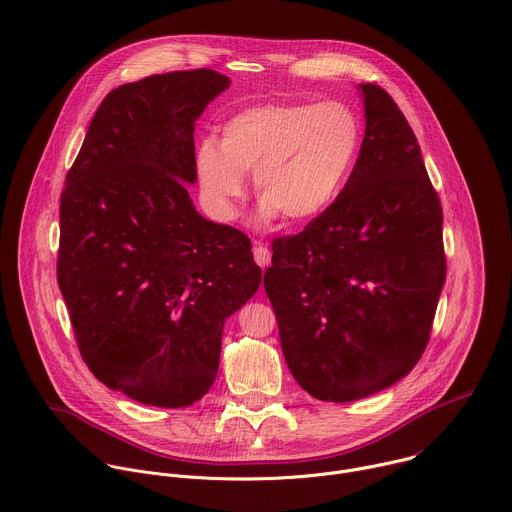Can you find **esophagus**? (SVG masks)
I'll return each mask as SVG.
<instances>
[{
	"label": "esophagus",
	"mask_w": 512,
	"mask_h": 512,
	"mask_svg": "<svg viewBox=\"0 0 512 512\" xmlns=\"http://www.w3.org/2000/svg\"><path fill=\"white\" fill-rule=\"evenodd\" d=\"M254 260H256L258 266L266 268V266H270V262H272V254H270V250H268L266 246H262V244L256 242V246H254Z\"/></svg>",
	"instance_id": "obj_1"
}]
</instances>
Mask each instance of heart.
Returning a JSON list of instances; mask_svg holds the SVG:
<instances>
[{"mask_svg":"<svg viewBox=\"0 0 512 512\" xmlns=\"http://www.w3.org/2000/svg\"><path fill=\"white\" fill-rule=\"evenodd\" d=\"M359 143L361 123L343 102H266L228 119L218 145L203 141L195 169L203 197L222 218L238 214L244 173L254 171L260 218L306 224L339 195Z\"/></svg>","mask_w":512,"mask_h":512,"instance_id":"b5f03b06","label":"heart"}]
</instances>
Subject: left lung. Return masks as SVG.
<instances>
[{
    "instance_id": "8db88e82",
    "label": "left lung",
    "mask_w": 512,
    "mask_h": 512,
    "mask_svg": "<svg viewBox=\"0 0 512 512\" xmlns=\"http://www.w3.org/2000/svg\"><path fill=\"white\" fill-rule=\"evenodd\" d=\"M365 137L339 197L272 240L264 288L286 365L321 401H355L410 373L446 280L442 203L416 135L377 84H361Z\"/></svg>"
}]
</instances>
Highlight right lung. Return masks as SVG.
Instances as JSON below:
<instances>
[{
    "instance_id": "add662e5",
    "label": "right lung",
    "mask_w": 512,
    "mask_h": 512,
    "mask_svg": "<svg viewBox=\"0 0 512 512\" xmlns=\"http://www.w3.org/2000/svg\"><path fill=\"white\" fill-rule=\"evenodd\" d=\"M228 76L175 70L102 98L60 195L58 286L92 375L127 397L187 407L220 367L222 329L258 290L250 238L201 218L195 121Z\"/></svg>"
}]
</instances>
